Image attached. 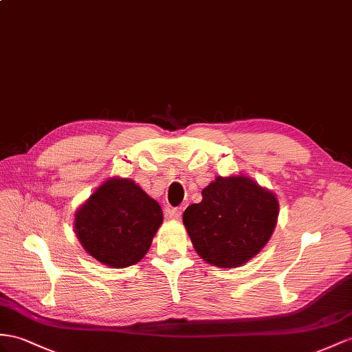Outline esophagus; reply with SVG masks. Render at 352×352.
I'll return each instance as SVG.
<instances>
[{
    "label": "esophagus",
    "mask_w": 352,
    "mask_h": 352,
    "mask_svg": "<svg viewBox=\"0 0 352 352\" xmlns=\"http://www.w3.org/2000/svg\"><path fill=\"white\" fill-rule=\"evenodd\" d=\"M166 215H168V217H169L170 220H179V219H182V210H178V208H169V210L166 211Z\"/></svg>",
    "instance_id": "esophagus-1"
}]
</instances>
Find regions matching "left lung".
<instances>
[{
    "instance_id": "left-lung-1",
    "label": "left lung",
    "mask_w": 352,
    "mask_h": 352,
    "mask_svg": "<svg viewBox=\"0 0 352 352\" xmlns=\"http://www.w3.org/2000/svg\"><path fill=\"white\" fill-rule=\"evenodd\" d=\"M276 196L245 175L217 177L188 205L183 223L205 262L238 267L260 253L276 226Z\"/></svg>"
}]
</instances>
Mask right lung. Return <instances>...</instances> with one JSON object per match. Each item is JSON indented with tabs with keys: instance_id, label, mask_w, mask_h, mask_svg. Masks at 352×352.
Listing matches in <instances>:
<instances>
[{
	"instance_id": "add662e5",
	"label": "right lung",
	"mask_w": 352,
	"mask_h": 352,
	"mask_svg": "<svg viewBox=\"0 0 352 352\" xmlns=\"http://www.w3.org/2000/svg\"><path fill=\"white\" fill-rule=\"evenodd\" d=\"M164 221L160 205L129 178H110L76 212L74 230L87 253L126 267L147 254Z\"/></svg>"
}]
</instances>
